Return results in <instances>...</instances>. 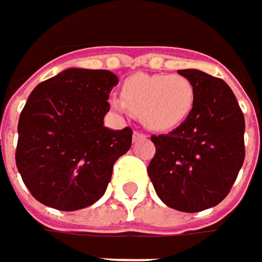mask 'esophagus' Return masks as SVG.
Listing matches in <instances>:
<instances>
[{
  "label": "esophagus",
  "instance_id": "esophagus-1",
  "mask_svg": "<svg viewBox=\"0 0 262 262\" xmlns=\"http://www.w3.org/2000/svg\"><path fill=\"white\" fill-rule=\"evenodd\" d=\"M145 139H147V135H145V133H142V132H138V130L133 132V141H135V142L145 141Z\"/></svg>",
  "mask_w": 262,
  "mask_h": 262
}]
</instances>
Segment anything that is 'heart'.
<instances>
[{"label": "heart", "instance_id": "1", "mask_svg": "<svg viewBox=\"0 0 262 262\" xmlns=\"http://www.w3.org/2000/svg\"><path fill=\"white\" fill-rule=\"evenodd\" d=\"M121 97L111 106L118 112L133 111L150 130L165 132L183 123L194 107L195 89L185 76L136 74L123 84Z\"/></svg>", "mask_w": 262, "mask_h": 262}]
</instances>
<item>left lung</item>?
<instances>
[{"label": "left lung", "instance_id": "8db88e82", "mask_svg": "<svg viewBox=\"0 0 262 262\" xmlns=\"http://www.w3.org/2000/svg\"><path fill=\"white\" fill-rule=\"evenodd\" d=\"M195 89L194 107L179 127L151 136L147 168L158 197L182 212L219 205L244 162V115L232 89L199 70H179Z\"/></svg>", "mask_w": 262, "mask_h": 262}]
</instances>
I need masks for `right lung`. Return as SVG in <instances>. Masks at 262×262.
Instances as JSON below:
<instances>
[{
  "label": "right lung",
  "mask_w": 262,
  "mask_h": 262,
  "mask_svg": "<svg viewBox=\"0 0 262 262\" xmlns=\"http://www.w3.org/2000/svg\"><path fill=\"white\" fill-rule=\"evenodd\" d=\"M117 84L111 71L68 68L33 89L18 123L16 167L36 200L77 211L103 197L133 133L104 127Z\"/></svg>",
  "instance_id": "right-lung-1"
}]
</instances>
